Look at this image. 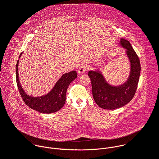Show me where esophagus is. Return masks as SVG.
<instances>
[{"mask_svg":"<svg viewBox=\"0 0 159 159\" xmlns=\"http://www.w3.org/2000/svg\"><path fill=\"white\" fill-rule=\"evenodd\" d=\"M87 66L85 65H81L79 67L78 69V74L81 75L83 74H85L86 72V71L87 70Z\"/></svg>","mask_w":159,"mask_h":159,"instance_id":"esophagus-1","label":"esophagus"}]
</instances>
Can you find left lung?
I'll use <instances>...</instances> for the list:
<instances>
[{"label": "left lung", "mask_w": 159, "mask_h": 159, "mask_svg": "<svg viewBox=\"0 0 159 159\" xmlns=\"http://www.w3.org/2000/svg\"><path fill=\"white\" fill-rule=\"evenodd\" d=\"M121 47L125 49L130 65L127 80L118 85L109 84L100 70H90L88 75L92 84V93L96 103L104 109H115L127 104L134 97L140 78L141 66L140 60L130 43L121 38Z\"/></svg>", "instance_id": "obj_1"}]
</instances>
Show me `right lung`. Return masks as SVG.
<instances>
[{"mask_svg":"<svg viewBox=\"0 0 159 159\" xmlns=\"http://www.w3.org/2000/svg\"><path fill=\"white\" fill-rule=\"evenodd\" d=\"M22 53L20 54L19 58H20ZM19 61L18 60L16 66V82L20 94L26 104L30 108L44 114H50L60 110L66 101L65 96L68 87L77 77L76 71L73 70L63 74L47 94L32 97L26 93L20 85L18 73Z\"/></svg>","mask_w":159,"mask_h":159,"instance_id":"right-lung-1","label":"right lung"}]
</instances>
